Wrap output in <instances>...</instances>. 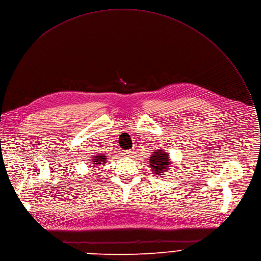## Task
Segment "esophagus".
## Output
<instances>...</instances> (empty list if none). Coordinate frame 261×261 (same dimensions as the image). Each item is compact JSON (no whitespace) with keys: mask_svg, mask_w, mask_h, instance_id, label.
<instances>
[{"mask_svg":"<svg viewBox=\"0 0 261 261\" xmlns=\"http://www.w3.org/2000/svg\"><path fill=\"white\" fill-rule=\"evenodd\" d=\"M132 151H130V150H128V151H123V154L125 155V156H131L132 155Z\"/></svg>","mask_w":261,"mask_h":261,"instance_id":"obj_1","label":"esophagus"}]
</instances>
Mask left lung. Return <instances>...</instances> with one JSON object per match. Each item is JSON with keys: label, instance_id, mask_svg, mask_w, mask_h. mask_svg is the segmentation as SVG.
I'll return each instance as SVG.
<instances>
[{"label": "left lung", "instance_id": "obj_1", "mask_svg": "<svg viewBox=\"0 0 261 261\" xmlns=\"http://www.w3.org/2000/svg\"><path fill=\"white\" fill-rule=\"evenodd\" d=\"M149 160L152 172L154 174H157L158 176L167 174L165 172L171 171L172 169L170 154L162 149H158L153 152Z\"/></svg>", "mask_w": 261, "mask_h": 261}]
</instances>
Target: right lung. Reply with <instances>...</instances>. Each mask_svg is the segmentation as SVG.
<instances>
[{
  "instance_id": "obj_1",
  "label": "right lung",
  "mask_w": 261,
  "mask_h": 261,
  "mask_svg": "<svg viewBox=\"0 0 261 261\" xmlns=\"http://www.w3.org/2000/svg\"><path fill=\"white\" fill-rule=\"evenodd\" d=\"M106 160H107V156L105 155V154H97V155H94V156H92L91 157V159H90V170H97L98 171V169L100 168V167H102L103 164H105L106 163Z\"/></svg>"
}]
</instances>
